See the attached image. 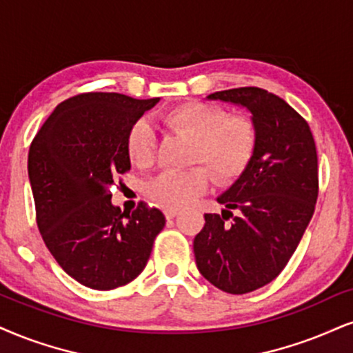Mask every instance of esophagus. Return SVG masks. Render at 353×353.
Segmentation results:
<instances>
[{"label":"esophagus","instance_id":"1","mask_svg":"<svg viewBox=\"0 0 353 353\" xmlns=\"http://www.w3.org/2000/svg\"><path fill=\"white\" fill-rule=\"evenodd\" d=\"M163 212H165V216H167V219H173V217L178 216V212L180 211H178L176 208H165Z\"/></svg>","mask_w":353,"mask_h":353}]
</instances>
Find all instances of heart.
<instances>
[{
  "mask_svg": "<svg viewBox=\"0 0 353 353\" xmlns=\"http://www.w3.org/2000/svg\"><path fill=\"white\" fill-rule=\"evenodd\" d=\"M165 128L191 137L186 162L194 167L160 173L145 193L163 208H183L211 185L236 180L249 165L256 143L254 121L245 114H225L216 104L188 101L160 114ZM155 132L145 119L132 124L128 134V155L137 167L154 160Z\"/></svg>",
  "mask_w": 353,
  "mask_h": 353,
  "instance_id": "obj_1",
  "label": "heart"
}]
</instances>
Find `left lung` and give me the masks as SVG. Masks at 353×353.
I'll return each mask as SVG.
<instances>
[{
	"label": "left lung",
	"mask_w": 353,
	"mask_h": 353,
	"mask_svg": "<svg viewBox=\"0 0 353 353\" xmlns=\"http://www.w3.org/2000/svg\"><path fill=\"white\" fill-rule=\"evenodd\" d=\"M252 114L256 143L249 165L204 214L194 237L199 273L216 288L245 294L280 275L310 224L319 191L317 152L306 121L285 99L256 86L216 91ZM232 219L230 223L227 221Z\"/></svg>",
	"instance_id": "8db88e82"
}]
</instances>
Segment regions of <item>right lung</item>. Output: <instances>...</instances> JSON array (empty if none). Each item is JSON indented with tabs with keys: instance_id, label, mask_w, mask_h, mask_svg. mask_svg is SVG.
<instances>
[{
	"instance_id": "1",
	"label": "right lung",
	"mask_w": 353,
	"mask_h": 353,
	"mask_svg": "<svg viewBox=\"0 0 353 353\" xmlns=\"http://www.w3.org/2000/svg\"><path fill=\"white\" fill-rule=\"evenodd\" d=\"M159 103L119 93L65 99L36 134L28 172L36 219L57 263L91 290H114L145 268L165 216L141 203L132 214L111 203L130 170L129 129Z\"/></svg>"
}]
</instances>
